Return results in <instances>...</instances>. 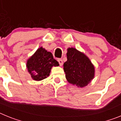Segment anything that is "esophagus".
Returning <instances> with one entry per match:
<instances>
[{
	"instance_id": "esophagus-1",
	"label": "esophagus",
	"mask_w": 121,
	"mask_h": 121,
	"mask_svg": "<svg viewBox=\"0 0 121 121\" xmlns=\"http://www.w3.org/2000/svg\"><path fill=\"white\" fill-rule=\"evenodd\" d=\"M57 61H58L59 64V65L60 66L62 65V64H63V60L62 59H57Z\"/></svg>"
}]
</instances>
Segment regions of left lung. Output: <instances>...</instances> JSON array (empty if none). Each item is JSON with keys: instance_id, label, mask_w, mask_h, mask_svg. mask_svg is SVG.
<instances>
[{"instance_id": "1", "label": "left lung", "mask_w": 121, "mask_h": 121, "mask_svg": "<svg viewBox=\"0 0 121 121\" xmlns=\"http://www.w3.org/2000/svg\"><path fill=\"white\" fill-rule=\"evenodd\" d=\"M67 51V60L64 64L66 79L78 87H84L93 79L94 66L85 54L76 49L69 48Z\"/></svg>"}]
</instances>
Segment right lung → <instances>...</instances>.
Wrapping results in <instances>:
<instances>
[{"mask_svg": "<svg viewBox=\"0 0 121 121\" xmlns=\"http://www.w3.org/2000/svg\"><path fill=\"white\" fill-rule=\"evenodd\" d=\"M59 65L51 52L40 47L28 60L26 67L33 79L41 81L48 76L51 67Z\"/></svg>", "mask_w": 121, "mask_h": 121, "instance_id": "right-lung-1", "label": "right lung"}]
</instances>
